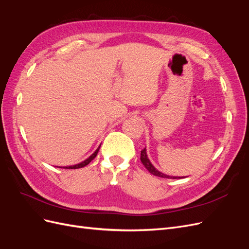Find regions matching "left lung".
Segmentation results:
<instances>
[{
    "label": "left lung",
    "mask_w": 249,
    "mask_h": 249,
    "mask_svg": "<svg viewBox=\"0 0 249 249\" xmlns=\"http://www.w3.org/2000/svg\"><path fill=\"white\" fill-rule=\"evenodd\" d=\"M140 160H141L142 164L144 165V167H145L150 173H152V175H154V176H156V177L165 178H175V177H170V176H167V175H164V173H162V172H160L158 169H156V168L153 166V164L150 163L148 158H147L146 149H145V148H143V149L141 150Z\"/></svg>",
    "instance_id": "left-lung-1"
}]
</instances>
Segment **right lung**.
Instances as JSON below:
<instances>
[{
	"instance_id": "right-lung-1",
	"label": "right lung",
	"mask_w": 249,
	"mask_h": 249,
	"mask_svg": "<svg viewBox=\"0 0 249 249\" xmlns=\"http://www.w3.org/2000/svg\"><path fill=\"white\" fill-rule=\"evenodd\" d=\"M100 147H101V145L99 146V148H97L95 152L90 156L88 159H86L85 161H83V162H81L80 164H76V165H73V166H69V167H66V168H69V169H77V168H82V167H84V166H86V165H88L90 162H91L94 158L96 157V155H97V153H99V150H100Z\"/></svg>"
}]
</instances>
